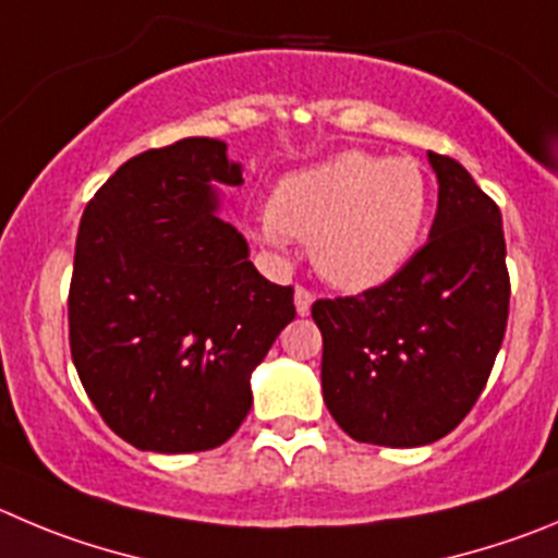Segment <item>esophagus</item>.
Wrapping results in <instances>:
<instances>
[{"label": "esophagus", "instance_id": "34e87169", "mask_svg": "<svg viewBox=\"0 0 558 558\" xmlns=\"http://www.w3.org/2000/svg\"><path fill=\"white\" fill-rule=\"evenodd\" d=\"M311 305H314V294L303 286H296L294 289V308L300 316H308L311 314Z\"/></svg>", "mask_w": 558, "mask_h": 558}]
</instances>
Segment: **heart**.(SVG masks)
<instances>
[{
	"mask_svg": "<svg viewBox=\"0 0 558 558\" xmlns=\"http://www.w3.org/2000/svg\"><path fill=\"white\" fill-rule=\"evenodd\" d=\"M426 215L429 186L413 159L343 150L280 181L258 236L280 250L303 239L327 283L363 291L402 272Z\"/></svg>",
	"mask_w": 558,
	"mask_h": 558,
	"instance_id": "obj_1",
	"label": "heart"
}]
</instances>
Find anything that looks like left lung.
Segmentation results:
<instances>
[{
  "mask_svg": "<svg viewBox=\"0 0 558 558\" xmlns=\"http://www.w3.org/2000/svg\"><path fill=\"white\" fill-rule=\"evenodd\" d=\"M426 156L437 175L429 242L377 289L311 308L325 404L357 444L413 449L449 435L476 404L507 330L501 211L460 161Z\"/></svg>",
  "mask_w": 558,
  "mask_h": 558,
  "instance_id": "left-lung-1",
  "label": "left lung"
}]
</instances>
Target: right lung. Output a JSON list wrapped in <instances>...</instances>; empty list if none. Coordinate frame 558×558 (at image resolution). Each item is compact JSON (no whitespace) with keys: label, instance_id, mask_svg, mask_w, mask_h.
Instances as JSON below:
<instances>
[{"label":"right lung","instance_id":"add662e5","mask_svg":"<svg viewBox=\"0 0 558 558\" xmlns=\"http://www.w3.org/2000/svg\"><path fill=\"white\" fill-rule=\"evenodd\" d=\"M220 184H242V165L222 140L186 137L121 165L82 215L71 357L109 429L143 451L226 444L294 319V289L258 275L217 215Z\"/></svg>","mask_w":558,"mask_h":558}]
</instances>
